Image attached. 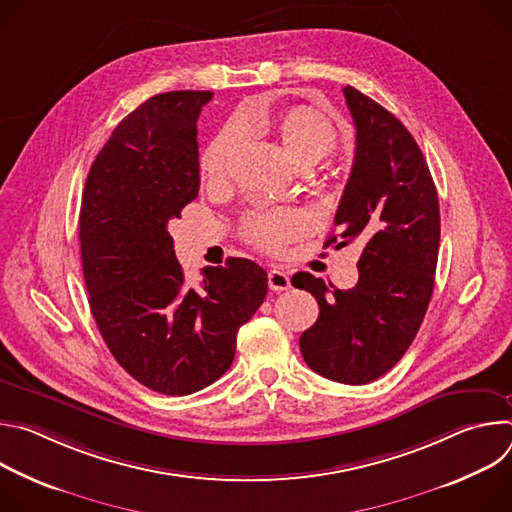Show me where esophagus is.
<instances>
[{
  "instance_id": "1",
  "label": "esophagus",
  "mask_w": 512,
  "mask_h": 512,
  "mask_svg": "<svg viewBox=\"0 0 512 512\" xmlns=\"http://www.w3.org/2000/svg\"><path fill=\"white\" fill-rule=\"evenodd\" d=\"M267 283H269V289L273 291H285L291 287V281H289V275L279 271V269H269L267 273Z\"/></svg>"
}]
</instances>
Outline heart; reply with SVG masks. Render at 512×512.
Wrapping results in <instances>:
<instances>
[{
  "mask_svg": "<svg viewBox=\"0 0 512 512\" xmlns=\"http://www.w3.org/2000/svg\"><path fill=\"white\" fill-rule=\"evenodd\" d=\"M241 131L277 135L285 156L296 166H312L330 156L338 145V131L328 117L320 111L298 105L277 117L267 111L251 109L239 117V121L225 125L218 131L200 158V170L206 178H221L227 168V160L241 137ZM302 216L294 210H269L251 212L245 216L241 233L243 237L267 251H277L283 243L294 239L302 231Z\"/></svg>",
  "mask_w": 512,
  "mask_h": 512,
  "instance_id": "heart-1",
  "label": "heart"
}]
</instances>
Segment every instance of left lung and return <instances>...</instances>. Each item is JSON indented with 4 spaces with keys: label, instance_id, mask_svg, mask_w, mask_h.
Segmentation results:
<instances>
[{
    "label": "left lung",
    "instance_id": "1",
    "mask_svg": "<svg viewBox=\"0 0 512 512\" xmlns=\"http://www.w3.org/2000/svg\"><path fill=\"white\" fill-rule=\"evenodd\" d=\"M356 152L324 247L360 243L350 289L296 273L291 285L320 306L300 336L308 367L336 383L367 385L391 371L411 346L433 294L440 251V202L425 158L407 127L354 87L342 89Z\"/></svg>",
    "mask_w": 512,
    "mask_h": 512
}]
</instances>
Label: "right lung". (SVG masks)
I'll use <instances>...</instances> for the list:
<instances>
[{
  "label": "right lung",
  "mask_w": 512,
  "mask_h": 512,
  "mask_svg": "<svg viewBox=\"0 0 512 512\" xmlns=\"http://www.w3.org/2000/svg\"><path fill=\"white\" fill-rule=\"evenodd\" d=\"M210 91L162 93L131 111L91 166L81 206L89 306L121 367L164 395L223 377L237 332L267 296V273L231 257L188 285L168 233L198 196L196 121Z\"/></svg>",
  "instance_id": "obj_1"
}]
</instances>
